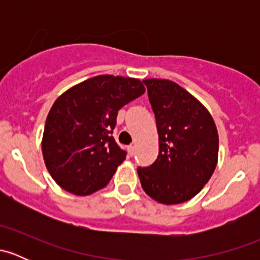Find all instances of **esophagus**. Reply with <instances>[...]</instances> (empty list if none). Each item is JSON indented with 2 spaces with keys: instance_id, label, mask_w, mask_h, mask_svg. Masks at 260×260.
<instances>
[{
  "instance_id": "34e87169",
  "label": "esophagus",
  "mask_w": 260,
  "mask_h": 260,
  "mask_svg": "<svg viewBox=\"0 0 260 260\" xmlns=\"http://www.w3.org/2000/svg\"><path fill=\"white\" fill-rule=\"evenodd\" d=\"M128 153L133 156L136 153V146H128Z\"/></svg>"
}]
</instances>
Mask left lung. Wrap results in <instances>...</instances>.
I'll use <instances>...</instances> for the list:
<instances>
[{
    "label": "left lung",
    "instance_id": "8db88e82",
    "mask_svg": "<svg viewBox=\"0 0 260 260\" xmlns=\"http://www.w3.org/2000/svg\"><path fill=\"white\" fill-rule=\"evenodd\" d=\"M156 118L159 152L156 161L138 167L141 185L153 200L174 205L200 192L216 167L219 136L208 109L179 84L146 79Z\"/></svg>",
    "mask_w": 260,
    "mask_h": 260
}]
</instances>
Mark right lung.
Here are the masks:
<instances>
[{"label": "right lung", "mask_w": 260, "mask_h": 260, "mask_svg": "<svg viewBox=\"0 0 260 260\" xmlns=\"http://www.w3.org/2000/svg\"><path fill=\"white\" fill-rule=\"evenodd\" d=\"M143 93L140 79L98 75L55 101L46 118L43 154L60 187L85 196L109 182L127 156L112 136L118 111Z\"/></svg>", "instance_id": "obj_1"}]
</instances>
